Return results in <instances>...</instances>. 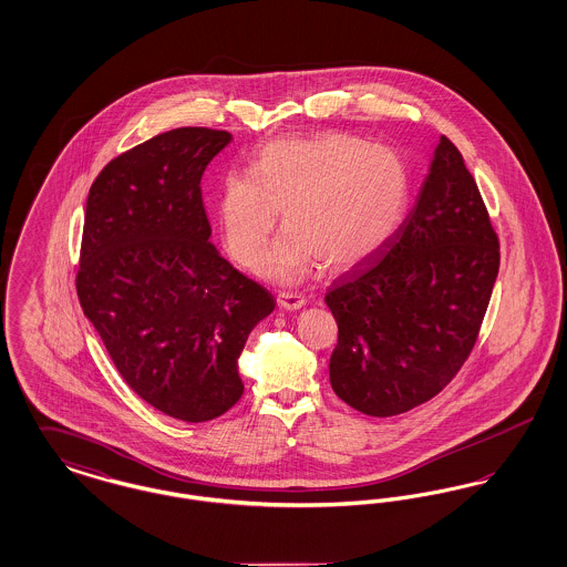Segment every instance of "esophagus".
<instances>
[{
	"mask_svg": "<svg viewBox=\"0 0 567 567\" xmlns=\"http://www.w3.org/2000/svg\"><path fill=\"white\" fill-rule=\"evenodd\" d=\"M276 301H278V306L282 310H299V308L306 306V297L301 296V293H291V291L278 293Z\"/></svg>",
	"mask_w": 567,
	"mask_h": 567,
	"instance_id": "esophagus-1",
	"label": "esophagus"
}]
</instances>
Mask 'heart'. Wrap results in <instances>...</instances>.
I'll return each instance as SVG.
<instances>
[{
    "mask_svg": "<svg viewBox=\"0 0 567 567\" xmlns=\"http://www.w3.org/2000/svg\"><path fill=\"white\" fill-rule=\"evenodd\" d=\"M402 157L349 134L278 137L257 153L255 174L223 181L218 218L229 255L255 268L282 213L289 231L264 266L278 282H296L321 264L351 270L393 238L408 208Z\"/></svg>",
    "mask_w": 567,
    "mask_h": 567,
    "instance_id": "heart-1",
    "label": "heart"
}]
</instances>
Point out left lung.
<instances>
[{"mask_svg": "<svg viewBox=\"0 0 567 567\" xmlns=\"http://www.w3.org/2000/svg\"><path fill=\"white\" fill-rule=\"evenodd\" d=\"M499 270V238L457 146L442 135L414 210L324 301L338 323L331 389L370 416L430 402L467 361Z\"/></svg>", "mask_w": 567, "mask_h": 567, "instance_id": "8db88e82", "label": "left lung"}]
</instances>
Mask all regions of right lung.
Listing matches in <instances>:
<instances>
[{
    "instance_id": "obj_1",
    "label": "right lung",
    "mask_w": 567,
    "mask_h": 567,
    "mask_svg": "<svg viewBox=\"0 0 567 567\" xmlns=\"http://www.w3.org/2000/svg\"><path fill=\"white\" fill-rule=\"evenodd\" d=\"M231 134L181 127L93 181L76 293L114 368L146 404L204 423L244 393L238 357L276 299L210 244L202 176Z\"/></svg>"
}]
</instances>
